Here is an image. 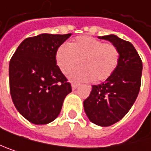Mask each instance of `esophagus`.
Segmentation results:
<instances>
[{
	"label": "esophagus",
	"mask_w": 151,
	"mask_h": 151,
	"mask_svg": "<svg viewBox=\"0 0 151 151\" xmlns=\"http://www.w3.org/2000/svg\"><path fill=\"white\" fill-rule=\"evenodd\" d=\"M78 86H79V84H78V83H72V89H73V90H76Z\"/></svg>",
	"instance_id": "obj_1"
}]
</instances>
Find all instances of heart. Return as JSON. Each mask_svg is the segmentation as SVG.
I'll return each mask as SVG.
<instances>
[{
    "instance_id": "obj_1",
    "label": "heart",
    "mask_w": 151,
    "mask_h": 151,
    "mask_svg": "<svg viewBox=\"0 0 151 151\" xmlns=\"http://www.w3.org/2000/svg\"><path fill=\"white\" fill-rule=\"evenodd\" d=\"M55 60L62 73L72 70L69 77L73 81L103 82L107 80L116 70L119 52L111 43H104L89 36H80L68 45H61L55 53Z\"/></svg>"
}]
</instances>
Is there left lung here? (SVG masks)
Instances as JSON below:
<instances>
[{
	"label": "left lung",
	"mask_w": 151,
	"mask_h": 151,
	"mask_svg": "<svg viewBox=\"0 0 151 151\" xmlns=\"http://www.w3.org/2000/svg\"><path fill=\"white\" fill-rule=\"evenodd\" d=\"M99 38L112 42L118 48L119 65L107 80L92 85L90 96L83 101V107L92 123L108 127L120 120L134 103L141 88L142 62L130 42L115 35Z\"/></svg>",
	"instance_id": "8db88e82"
}]
</instances>
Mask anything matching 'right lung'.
I'll return each mask as SVG.
<instances>
[{
	"label": "right lung",
	"mask_w": 151,
	"mask_h": 151,
	"mask_svg": "<svg viewBox=\"0 0 151 151\" xmlns=\"http://www.w3.org/2000/svg\"><path fill=\"white\" fill-rule=\"evenodd\" d=\"M71 33L40 34L25 38L9 61V90L13 103L27 120L43 125L60 113L71 84L56 65L58 47Z\"/></svg>",
	"instance_id": "add662e5"
}]
</instances>
